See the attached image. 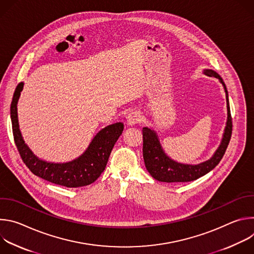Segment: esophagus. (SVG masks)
I'll return each instance as SVG.
<instances>
[{"label": "esophagus", "mask_w": 254, "mask_h": 254, "mask_svg": "<svg viewBox=\"0 0 254 254\" xmlns=\"http://www.w3.org/2000/svg\"><path fill=\"white\" fill-rule=\"evenodd\" d=\"M141 121H142V116L137 111H132L127 117V123L128 126H135L137 124H140Z\"/></svg>", "instance_id": "34e87169"}]
</instances>
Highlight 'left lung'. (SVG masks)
I'll list each match as a JSON object with an SVG mask.
<instances>
[{
    "label": "left lung",
    "mask_w": 254,
    "mask_h": 254,
    "mask_svg": "<svg viewBox=\"0 0 254 254\" xmlns=\"http://www.w3.org/2000/svg\"><path fill=\"white\" fill-rule=\"evenodd\" d=\"M203 73L207 76H212L219 80L223 85L226 94V105H227V120L224 132L220 141L219 147L214 152L212 157L202 163L192 165L177 162L171 159L163 149L161 144L159 135L153 127H143L142 128V156L144 165L151 176L160 181V182L166 183H179V182H190V181L197 180L202 176L208 174L212 171L217 165L219 164L223 158L225 151L228 147L229 140L232 133V120L230 114L229 98L226 85L221 78V76L212 69H204Z\"/></svg>",
    "instance_id": "8db88e82"
}]
</instances>
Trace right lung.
<instances>
[{"instance_id":"add662e5","label":"right lung","mask_w":254,"mask_h":254,"mask_svg":"<svg viewBox=\"0 0 254 254\" xmlns=\"http://www.w3.org/2000/svg\"><path fill=\"white\" fill-rule=\"evenodd\" d=\"M23 87L24 82H20L15 89L10 116L16 146L26 166L34 175L67 188H78L93 183L104 171L115 143L123 133L124 124L116 123L101 128L86 150L73 160L63 163L45 161L31 151L20 130L17 105Z\"/></svg>"}]
</instances>
